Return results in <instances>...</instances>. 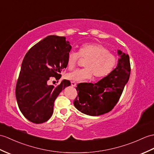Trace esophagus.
Returning a JSON list of instances; mask_svg holds the SVG:
<instances>
[{
  "instance_id": "34e87169",
  "label": "esophagus",
  "mask_w": 154,
  "mask_h": 154,
  "mask_svg": "<svg viewBox=\"0 0 154 154\" xmlns=\"http://www.w3.org/2000/svg\"><path fill=\"white\" fill-rule=\"evenodd\" d=\"M71 86H72V87H77V84H76V83H75L74 81H71Z\"/></svg>"
}]
</instances>
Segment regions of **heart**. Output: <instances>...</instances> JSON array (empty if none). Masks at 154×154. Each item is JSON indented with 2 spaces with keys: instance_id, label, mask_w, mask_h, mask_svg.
I'll use <instances>...</instances> for the list:
<instances>
[{
  "instance_id": "obj_1",
  "label": "heart",
  "mask_w": 154,
  "mask_h": 154,
  "mask_svg": "<svg viewBox=\"0 0 154 154\" xmlns=\"http://www.w3.org/2000/svg\"><path fill=\"white\" fill-rule=\"evenodd\" d=\"M88 59L85 62L86 68L75 70L67 75L69 79L81 83L91 79L94 75L95 78L101 79L108 76L115 68L117 58L109 52L104 46L96 43L83 44L78 52L71 51L68 53L67 65L69 69H74L79 59Z\"/></svg>"
}]
</instances>
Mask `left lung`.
<instances>
[{
    "label": "left lung",
    "mask_w": 154,
    "mask_h": 154,
    "mask_svg": "<svg viewBox=\"0 0 154 154\" xmlns=\"http://www.w3.org/2000/svg\"><path fill=\"white\" fill-rule=\"evenodd\" d=\"M117 66L108 76L89 87L76 88L78 96L73 104L81 112L91 116L108 113L116 105L130 77L129 56L117 50Z\"/></svg>",
    "instance_id": "left-lung-1"
}]
</instances>
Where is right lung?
<instances>
[{
	"label": "right lung",
	"instance_id": "add662e5",
	"mask_svg": "<svg viewBox=\"0 0 154 154\" xmlns=\"http://www.w3.org/2000/svg\"><path fill=\"white\" fill-rule=\"evenodd\" d=\"M71 49L65 37L49 35L35 45L25 56L16 87V97L21 112L34 123L47 121L53 113L54 103L59 94L71 85L63 79L54 87L50 79L56 80L67 67Z\"/></svg>",
	"mask_w": 154,
	"mask_h": 154
}]
</instances>
